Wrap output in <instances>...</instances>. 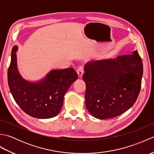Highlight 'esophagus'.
Listing matches in <instances>:
<instances>
[{"label": "esophagus", "instance_id": "1", "mask_svg": "<svg viewBox=\"0 0 154 154\" xmlns=\"http://www.w3.org/2000/svg\"><path fill=\"white\" fill-rule=\"evenodd\" d=\"M77 72L78 76H79V77H82V75L83 74V67L82 66H79L77 69Z\"/></svg>", "mask_w": 154, "mask_h": 154}]
</instances>
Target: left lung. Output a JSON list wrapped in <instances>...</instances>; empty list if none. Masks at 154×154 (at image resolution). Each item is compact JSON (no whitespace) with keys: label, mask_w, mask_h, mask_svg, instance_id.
Segmentation results:
<instances>
[{"label":"left lung","mask_w":154,"mask_h":154,"mask_svg":"<svg viewBox=\"0 0 154 154\" xmlns=\"http://www.w3.org/2000/svg\"><path fill=\"white\" fill-rule=\"evenodd\" d=\"M143 63L138 51L85 66V104L97 119L120 115L135 103L141 89Z\"/></svg>","instance_id":"8db88e82"}]
</instances>
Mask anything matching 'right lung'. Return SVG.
<instances>
[{"label": "right lung", "mask_w": 154, "mask_h": 154, "mask_svg": "<svg viewBox=\"0 0 154 154\" xmlns=\"http://www.w3.org/2000/svg\"><path fill=\"white\" fill-rule=\"evenodd\" d=\"M17 46L12 50L8 69L10 91L16 103L28 115L37 119H50L60 113L64 94L78 75L73 68L53 70L38 83L26 81L19 74L16 64Z\"/></svg>", "instance_id": "obj_1"}]
</instances>
